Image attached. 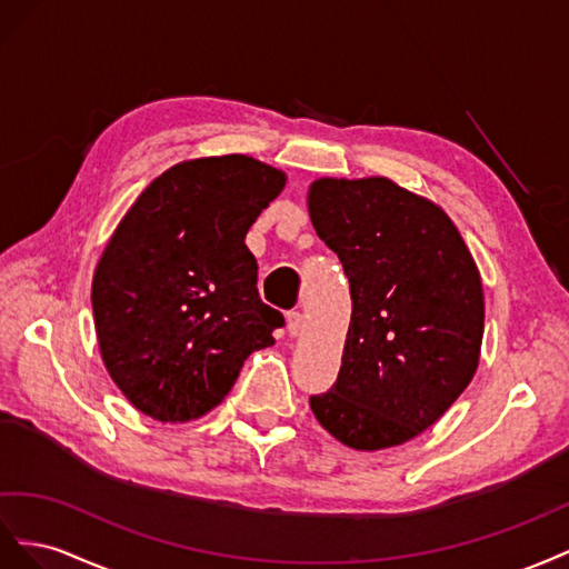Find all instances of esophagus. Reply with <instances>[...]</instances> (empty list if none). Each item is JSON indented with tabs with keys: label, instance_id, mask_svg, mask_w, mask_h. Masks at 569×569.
<instances>
[{
	"label": "esophagus",
	"instance_id": "esophagus-1",
	"mask_svg": "<svg viewBox=\"0 0 569 569\" xmlns=\"http://www.w3.org/2000/svg\"><path fill=\"white\" fill-rule=\"evenodd\" d=\"M302 327H305V317H302V312H300V310L288 312V331L293 333V336H298V333L302 331Z\"/></svg>",
	"mask_w": 569,
	"mask_h": 569
}]
</instances>
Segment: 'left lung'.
I'll return each mask as SVG.
<instances>
[{"mask_svg": "<svg viewBox=\"0 0 569 569\" xmlns=\"http://www.w3.org/2000/svg\"><path fill=\"white\" fill-rule=\"evenodd\" d=\"M310 217L352 298L343 365L310 408L355 450L400 446L477 371L483 293L475 259L443 209L388 178H319Z\"/></svg>", "mask_w": 569, "mask_h": 569, "instance_id": "obj_1", "label": "left lung"}]
</instances>
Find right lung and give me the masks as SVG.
<instances>
[{
  "instance_id": "right-lung-1",
  "label": "right lung",
  "mask_w": 569,
  "mask_h": 569,
  "mask_svg": "<svg viewBox=\"0 0 569 569\" xmlns=\"http://www.w3.org/2000/svg\"><path fill=\"white\" fill-rule=\"evenodd\" d=\"M286 176L246 154L183 161L144 188L97 264L107 371L159 421L198 419L286 319L262 302L246 236Z\"/></svg>"
}]
</instances>
